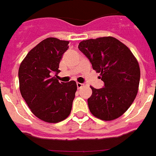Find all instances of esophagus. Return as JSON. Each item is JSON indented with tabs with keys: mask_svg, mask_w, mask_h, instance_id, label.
Segmentation results:
<instances>
[{
	"mask_svg": "<svg viewBox=\"0 0 156 156\" xmlns=\"http://www.w3.org/2000/svg\"><path fill=\"white\" fill-rule=\"evenodd\" d=\"M76 85H77V88L78 89L81 88V87L84 86V84H82V83H79V82H77V83H76Z\"/></svg>",
	"mask_w": 156,
	"mask_h": 156,
	"instance_id": "obj_1",
	"label": "esophagus"
}]
</instances>
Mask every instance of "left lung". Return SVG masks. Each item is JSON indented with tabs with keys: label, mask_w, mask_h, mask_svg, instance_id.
Here are the masks:
<instances>
[{
	"label": "left lung",
	"mask_w": 156,
	"mask_h": 156,
	"mask_svg": "<svg viewBox=\"0 0 156 156\" xmlns=\"http://www.w3.org/2000/svg\"><path fill=\"white\" fill-rule=\"evenodd\" d=\"M78 48L100 73L105 86L91 87L87 99L92 115L103 121L122 115L133 103L140 80V69L136 58L126 45L111 36L82 41Z\"/></svg>",
	"instance_id": "1"
}]
</instances>
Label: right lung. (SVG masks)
Masks as SVG:
<instances>
[{"instance_id": "right-lung-1", "label": "right lung", "mask_w": 156, "mask_h": 156, "mask_svg": "<svg viewBox=\"0 0 156 156\" xmlns=\"http://www.w3.org/2000/svg\"><path fill=\"white\" fill-rule=\"evenodd\" d=\"M69 41L50 37L31 49L19 69V89L31 112L46 122L65 120L71 112L77 85L59 82L57 75Z\"/></svg>"}]
</instances>
